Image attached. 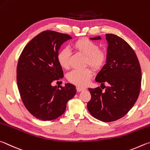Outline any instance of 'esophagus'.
Masks as SVG:
<instances>
[{
  "label": "esophagus",
  "instance_id": "34e87169",
  "mask_svg": "<svg viewBox=\"0 0 150 150\" xmlns=\"http://www.w3.org/2000/svg\"><path fill=\"white\" fill-rule=\"evenodd\" d=\"M76 90H77V91H78V92H80V91H83V90H85L86 88H80V87H79V86H77V87H76Z\"/></svg>",
  "mask_w": 150,
  "mask_h": 150
}]
</instances>
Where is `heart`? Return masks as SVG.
Here are the masks:
<instances>
[{
  "label": "heart",
  "instance_id": "heart-1",
  "mask_svg": "<svg viewBox=\"0 0 150 150\" xmlns=\"http://www.w3.org/2000/svg\"><path fill=\"white\" fill-rule=\"evenodd\" d=\"M76 51L86 57L85 64L90 66L94 70H99L103 67L107 60V53L96 42L88 38H80L76 40L72 44ZM57 60L60 67L65 69L70 67V52L69 49L64 48L60 50L57 54ZM93 76V72L90 68L83 70L74 69L68 74V80L70 82L80 87L88 84Z\"/></svg>",
  "mask_w": 150,
  "mask_h": 150
}]
</instances>
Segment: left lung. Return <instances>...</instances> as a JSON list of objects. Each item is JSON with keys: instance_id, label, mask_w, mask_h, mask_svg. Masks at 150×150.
I'll return each mask as SVG.
<instances>
[{"instance_id": "8db88e82", "label": "left lung", "mask_w": 150, "mask_h": 150, "mask_svg": "<svg viewBox=\"0 0 150 150\" xmlns=\"http://www.w3.org/2000/svg\"><path fill=\"white\" fill-rule=\"evenodd\" d=\"M108 42L107 62L96 78V82L109 83L106 90L88 88L91 99L87 108L93 117L112 122L128 113L140 94L142 71L137 56L127 42L114 34H106ZM100 37L91 38L100 39Z\"/></svg>"}]
</instances>
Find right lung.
Listing matches in <instances>:
<instances>
[{"label":"right lung","mask_w":150,"mask_h":150,"mask_svg":"<svg viewBox=\"0 0 150 150\" xmlns=\"http://www.w3.org/2000/svg\"><path fill=\"white\" fill-rule=\"evenodd\" d=\"M71 39L66 33L42 31L20 54L16 69L18 90L25 108L37 119L51 120L61 116L76 93L71 83L60 88L51 84L64 77L57 57L61 45Z\"/></svg>","instance_id":"add662e5"}]
</instances>
